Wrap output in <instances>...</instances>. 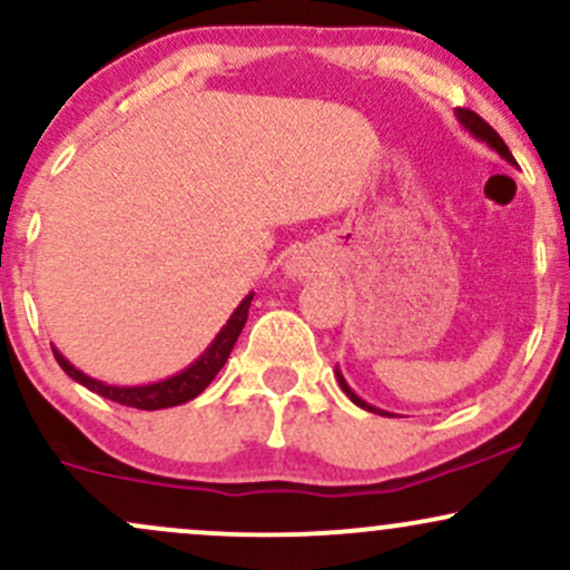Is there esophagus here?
<instances>
[{
    "instance_id": "34e87169",
    "label": "esophagus",
    "mask_w": 570,
    "mask_h": 570,
    "mask_svg": "<svg viewBox=\"0 0 570 570\" xmlns=\"http://www.w3.org/2000/svg\"><path fill=\"white\" fill-rule=\"evenodd\" d=\"M307 271H311V259H307L305 254H294L289 263H286V273H289L292 278H303L307 276Z\"/></svg>"
}]
</instances>
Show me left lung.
Here are the masks:
<instances>
[{"label": "left lung", "mask_w": 570, "mask_h": 570, "mask_svg": "<svg viewBox=\"0 0 570 570\" xmlns=\"http://www.w3.org/2000/svg\"><path fill=\"white\" fill-rule=\"evenodd\" d=\"M455 117H458V120H461V126H463V128H466V130H469V134H472V136H474V139L485 141L490 149H495V153H499V155H501V158H507L509 163H514V158H512V153H509V147H507V144H503V139H501V136H499V134H495V130H493V128H490V126H488V122H485V120H482V117H480V115H476V112H472V109H455ZM335 375H337V383H340V389H343V391H345V394H348V396H351V402H353V404H358V407H362V410L377 412V415H389V412H383V410L372 407V404H367V402H364V399H362V396H356V394H353V391L348 389V383H345V377H343V375H340V370L335 372Z\"/></svg>", "instance_id": "1"}]
</instances>
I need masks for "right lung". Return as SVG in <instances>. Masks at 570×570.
<instances>
[{"mask_svg": "<svg viewBox=\"0 0 570 570\" xmlns=\"http://www.w3.org/2000/svg\"><path fill=\"white\" fill-rule=\"evenodd\" d=\"M252 294H246L244 299H240V305L235 307L230 322L219 330V335L214 337V343L208 345L206 351L200 353L198 358H195L193 364H189L187 370H181L179 375H171L166 377V381L160 383H149V385H107L101 381H96V377L85 375L75 367V364H69L67 358H63V353H58L53 348V356L56 362L61 364V370L67 372L71 381H77L85 389H90L94 394L104 396V399H112L117 404H126V407H136V410H166V407H176V404H185L189 399H195L200 394V391H206V385L217 377V372L225 367L227 356H230L235 340H238L240 330H244L246 324V316H248V305H252Z\"/></svg>", "mask_w": 570, "mask_h": 570, "instance_id": "1", "label": "right lung"}]
</instances>
